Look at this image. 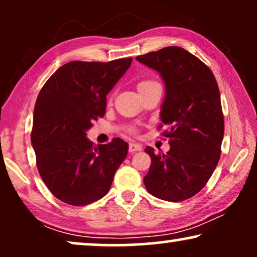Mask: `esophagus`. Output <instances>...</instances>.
Masks as SVG:
<instances>
[{"instance_id": "obj_1", "label": "esophagus", "mask_w": 257, "mask_h": 257, "mask_svg": "<svg viewBox=\"0 0 257 257\" xmlns=\"http://www.w3.org/2000/svg\"><path fill=\"white\" fill-rule=\"evenodd\" d=\"M128 151H130V152H131V153L138 152V151H142V145H140V144H136V143L130 144Z\"/></svg>"}]
</instances>
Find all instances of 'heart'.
Wrapping results in <instances>:
<instances>
[{
  "label": "heart",
  "mask_w": 257,
  "mask_h": 257,
  "mask_svg": "<svg viewBox=\"0 0 257 257\" xmlns=\"http://www.w3.org/2000/svg\"><path fill=\"white\" fill-rule=\"evenodd\" d=\"M151 84H154V82H152V80H140V82L138 83V85H137V87H138V90H139L147 85H151Z\"/></svg>",
  "instance_id": "b5f03b06"
}]
</instances>
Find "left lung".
Here are the masks:
<instances>
[{
    "instance_id": "left-lung-1",
    "label": "left lung",
    "mask_w": 257,
    "mask_h": 257,
    "mask_svg": "<svg viewBox=\"0 0 257 257\" xmlns=\"http://www.w3.org/2000/svg\"><path fill=\"white\" fill-rule=\"evenodd\" d=\"M136 59L164 80L160 119L170 126V132L164 133L170 139L168 152L145 149L152 161L144 184L156 198L184 201L205 187L219 163L224 133L219 86L208 66L180 47Z\"/></svg>"
}]
</instances>
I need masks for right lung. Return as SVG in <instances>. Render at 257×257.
<instances>
[{
	"label": "right lung",
	"mask_w": 257,
	"mask_h": 257,
	"mask_svg": "<svg viewBox=\"0 0 257 257\" xmlns=\"http://www.w3.org/2000/svg\"><path fill=\"white\" fill-rule=\"evenodd\" d=\"M131 63L132 58L66 63L40 91L31 145L44 184L68 205L84 206L103 198L127 156L128 144L122 139L94 147L86 132L104 117L106 96Z\"/></svg>",
	"instance_id": "add662e5"
}]
</instances>
